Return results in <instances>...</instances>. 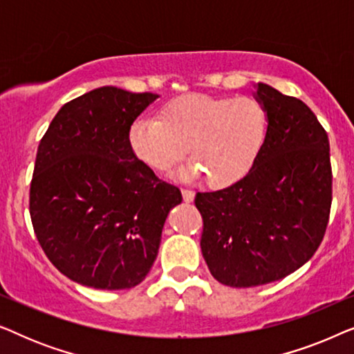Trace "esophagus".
I'll list each match as a JSON object with an SVG mask.
<instances>
[{
	"label": "esophagus",
	"mask_w": 354,
	"mask_h": 354,
	"mask_svg": "<svg viewBox=\"0 0 354 354\" xmlns=\"http://www.w3.org/2000/svg\"><path fill=\"white\" fill-rule=\"evenodd\" d=\"M182 196H183V201L192 203L193 200H195V192L188 190V188H182Z\"/></svg>",
	"instance_id": "34e87169"
}]
</instances>
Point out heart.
<instances>
[{
    "mask_svg": "<svg viewBox=\"0 0 354 354\" xmlns=\"http://www.w3.org/2000/svg\"><path fill=\"white\" fill-rule=\"evenodd\" d=\"M268 111L251 96L187 95L167 101L159 119L142 115L129 129L140 161L169 172L190 151L192 176L224 188L248 176L268 135Z\"/></svg>",
    "mask_w": 354,
    "mask_h": 354,
    "instance_id": "b5f03b06",
    "label": "heart"
}]
</instances>
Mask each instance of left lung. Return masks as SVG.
<instances>
[{
  "instance_id": "1",
  "label": "left lung",
  "mask_w": 354,
  "mask_h": 354,
  "mask_svg": "<svg viewBox=\"0 0 354 354\" xmlns=\"http://www.w3.org/2000/svg\"><path fill=\"white\" fill-rule=\"evenodd\" d=\"M268 135L258 161L234 185L196 193L201 251L217 282L258 287L287 277L316 253L332 205L330 147L306 103L258 84Z\"/></svg>"
}]
</instances>
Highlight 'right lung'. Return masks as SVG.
<instances>
[{
	"instance_id": "add662e5",
	"label": "right lung",
	"mask_w": 354,
	"mask_h": 354,
	"mask_svg": "<svg viewBox=\"0 0 354 354\" xmlns=\"http://www.w3.org/2000/svg\"><path fill=\"white\" fill-rule=\"evenodd\" d=\"M158 95L101 86L57 111L38 145L30 219L53 266L77 283L132 288L158 256L176 185L129 145L133 120Z\"/></svg>"
}]
</instances>
